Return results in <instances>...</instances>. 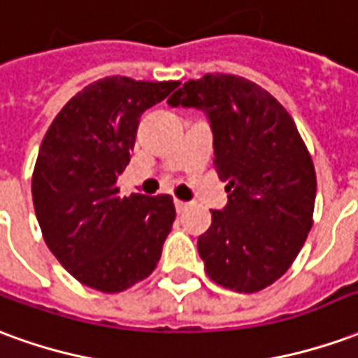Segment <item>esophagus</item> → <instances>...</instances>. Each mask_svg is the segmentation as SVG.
<instances>
[{
  "label": "esophagus",
  "mask_w": 358,
  "mask_h": 358,
  "mask_svg": "<svg viewBox=\"0 0 358 358\" xmlns=\"http://www.w3.org/2000/svg\"><path fill=\"white\" fill-rule=\"evenodd\" d=\"M174 207H176V210H178V213H184V210H187V207H189V203L176 199V201H174Z\"/></svg>",
  "instance_id": "esophagus-1"
}]
</instances>
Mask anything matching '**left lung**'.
Instances as JSON below:
<instances>
[{
	"label": "left lung",
	"instance_id": "left-lung-1",
	"mask_svg": "<svg viewBox=\"0 0 358 358\" xmlns=\"http://www.w3.org/2000/svg\"><path fill=\"white\" fill-rule=\"evenodd\" d=\"M210 122L215 169L228 203L210 210L197 240L205 272L238 293L274 284L292 266L313 226L316 174L297 126L276 97L236 74H205L169 97Z\"/></svg>",
	"mask_w": 358,
	"mask_h": 358
}]
</instances>
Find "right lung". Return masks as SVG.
Listing matches in <instances>:
<instances>
[{"mask_svg": "<svg viewBox=\"0 0 358 358\" xmlns=\"http://www.w3.org/2000/svg\"><path fill=\"white\" fill-rule=\"evenodd\" d=\"M180 82L107 76L61 109L43 136L32 201L43 240L80 284L118 293L155 270L176 218L171 195H118L143 110Z\"/></svg>", "mask_w": 358, "mask_h": 358, "instance_id": "add662e5", "label": "right lung"}]
</instances>
